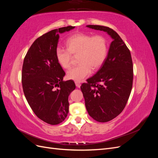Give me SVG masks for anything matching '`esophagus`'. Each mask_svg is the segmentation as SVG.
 <instances>
[{
  "instance_id": "esophagus-1",
  "label": "esophagus",
  "mask_w": 158,
  "mask_h": 158,
  "mask_svg": "<svg viewBox=\"0 0 158 158\" xmlns=\"http://www.w3.org/2000/svg\"><path fill=\"white\" fill-rule=\"evenodd\" d=\"M75 84H76V86H77L78 88H80V85H81V84H80V82H75Z\"/></svg>"
}]
</instances>
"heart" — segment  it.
Instances as JSON below:
<instances>
[{"label": "heart", "instance_id": "1", "mask_svg": "<svg viewBox=\"0 0 158 158\" xmlns=\"http://www.w3.org/2000/svg\"><path fill=\"white\" fill-rule=\"evenodd\" d=\"M66 46L67 49L56 47V60L62 68L69 69L72 64V55H78L79 64L69 70L66 75L69 79L76 82L87 78L92 69H99L107 55V42L102 35L76 33L66 40Z\"/></svg>", "mask_w": 158, "mask_h": 158}]
</instances>
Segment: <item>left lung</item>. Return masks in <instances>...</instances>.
Here are the masks:
<instances>
[{
    "instance_id": "obj_1",
    "label": "left lung",
    "mask_w": 158,
    "mask_h": 158,
    "mask_svg": "<svg viewBox=\"0 0 158 158\" xmlns=\"http://www.w3.org/2000/svg\"><path fill=\"white\" fill-rule=\"evenodd\" d=\"M88 27L107 32L113 41L101 68L80 86L88 114L94 120H112L125 107L132 88L133 64L131 52L118 33L98 25Z\"/></svg>"
}]
</instances>
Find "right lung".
<instances>
[{
    "mask_svg": "<svg viewBox=\"0 0 158 158\" xmlns=\"http://www.w3.org/2000/svg\"><path fill=\"white\" fill-rule=\"evenodd\" d=\"M74 27H60L38 37L23 60L22 82L27 103L38 118L52 125L66 118L69 96L76 88L73 80H63L65 73L55 57L59 33Z\"/></svg>",
    "mask_w": 158,
    "mask_h": 158,
    "instance_id": "1",
    "label": "right lung"
}]
</instances>
